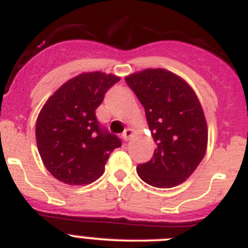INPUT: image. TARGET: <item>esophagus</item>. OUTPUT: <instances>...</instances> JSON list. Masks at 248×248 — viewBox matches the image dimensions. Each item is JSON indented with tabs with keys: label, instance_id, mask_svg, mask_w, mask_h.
<instances>
[{
	"label": "esophagus",
	"instance_id": "1",
	"mask_svg": "<svg viewBox=\"0 0 248 248\" xmlns=\"http://www.w3.org/2000/svg\"><path fill=\"white\" fill-rule=\"evenodd\" d=\"M133 133H134V131H133V129H130V128L125 129V130H124V133H123V134H122L123 140H125V141H128V140L131 138V135H133Z\"/></svg>",
	"mask_w": 248,
	"mask_h": 248
}]
</instances>
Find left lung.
I'll return each mask as SVG.
<instances>
[{"instance_id":"left-lung-1","label":"left lung","mask_w":248,"mask_h":248,"mask_svg":"<svg viewBox=\"0 0 248 248\" xmlns=\"http://www.w3.org/2000/svg\"><path fill=\"white\" fill-rule=\"evenodd\" d=\"M125 82L145 109L156 144L151 160L138 165V175L159 189L180 185L207 148V124L196 94L183 78L161 68L130 74Z\"/></svg>"}]
</instances>
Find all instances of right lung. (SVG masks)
<instances>
[{
    "mask_svg": "<svg viewBox=\"0 0 248 248\" xmlns=\"http://www.w3.org/2000/svg\"><path fill=\"white\" fill-rule=\"evenodd\" d=\"M120 78L102 72L74 77L50 95L36 123V140L46 169L68 185H88L104 172L122 141L99 125L95 109Z\"/></svg>",
    "mask_w": 248,
    "mask_h": 248,
    "instance_id": "right-lung-1",
    "label": "right lung"
}]
</instances>
